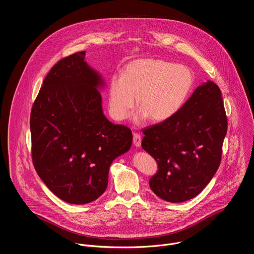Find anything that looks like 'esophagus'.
<instances>
[{
	"instance_id": "34e87169",
	"label": "esophagus",
	"mask_w": 254,
	"mask_h": 254,
	"mask_svg": "<svg viewBox=\"0 0 254 254\" xmlns=\"http://www.w3.org/2000/svg\"><path fill=\"white\" fill-rule=\"evenodd\" d=\"M133 144L136 148H139L141 144V137L139 133H133Z\"/></svg>"
}]
</instances>
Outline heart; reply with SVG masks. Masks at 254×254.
<instances>
[{"instance_id": "b5f03b06", "label": "heart", "mask_w": 254, "mask_h": 254, "mask_svg": "<svg viewBox=\"0 0 254 254\" xmlns=\"http://www.w3.org/2000/svg\"><path fill=\"white\" fill-rule=\"evenodd\" d=\"M194 84L191 69L155 58L136 59L126 65L123 75H114L108 87V108L116 121H125L137 104L135 123L151 119L162 123L183 106Z\"/></svg>"}]
</instances>
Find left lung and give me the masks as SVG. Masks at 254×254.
Here are the masks:
<instances>
[{"label":"left lung","mask_w":254,"mask_h":254,"mask_svg":"<svg viewBox=\"0 0 254 254\" xmlns=\"http://www.w3.org/2000/svg\"><path fill=\"white\" fill-rule=\"evenodd\" d=\"M142 132L141 148L159 168L150 180L152 191L171 203L196 197L221 162L227 118L219 87L207 80L173 118Z\"/></svg>","instance_id":"8db88e82"}]
</instances>
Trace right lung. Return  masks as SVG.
Wrapping results in <instances>:
<instances>
[{
	"instance_id": "1",
	"label": "right lung",
	"mask_w": 254,
	"mask_h": 254,
	"mask_svg": "<svg viewBox=\"0 0 254 254\" xmlns=\"http://www.w3.org/2000/svg\"><path fill=\"white\" fill-rule=\"evenodd\" d=\"M105 85L85 61V51L77 52L52 67L32 107L35 170L54 195L70 204L100 197L112 163L131 147L130 129L103 114Z\"/></svg>"
}]
</instances>
